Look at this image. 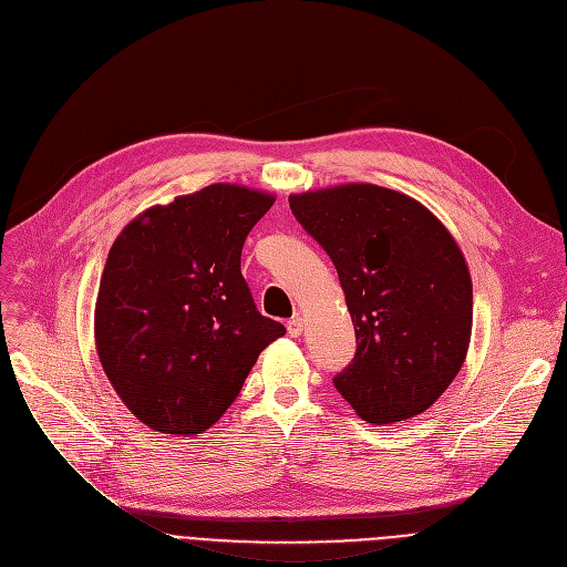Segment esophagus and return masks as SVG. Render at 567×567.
Returning a JSON list of instances; mask_svg holds the SVG:
<instances>
[{
    "instance_id": "obj_1",
    "label": "esophagus",
    "mask_w": 567,
    "mask_h": 567,
    "mask_svg": "<svg viewBox=\"0 0 567 567\" xmlns=\"http://www.w3.org/2000/svg\"><path fill=\"white\" fill-rule=\"evenodd\" d=\"M287 333L291 338H299L303 333V319L299 315H293L289 321H287Z\"/></svg>"
}]
</instances>
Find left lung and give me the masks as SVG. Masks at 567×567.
<instances>
[{
  "mask_svg": "<svg viewBox=\"0 0 567 567\" xmlns=\"http://www.w3.org/2000/svg\"><path fill=\"white\" fill-rule=\"evenodd\" d=\"M289 206L336 264L353 321L338 393L377 425L423 413L471 340L473 289L455 238L423 204L370 184L291 195Z\"/></svg>",
  "mask_w": 567,
  "mask_h": 567,
  "instance_id": "obj_1",
  "label": "left lung"
}]
</instances>
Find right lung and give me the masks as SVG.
<instances>
[{"label": "right lung", "instance_id": "1", "mask_svg": "<svg viewBox=\"0 0 567 567\" xmlns=\"http://www.w3.org/2000/svg\"><path fill=\"white\" fill-rule=\"evenodd\" d=\"M274 197L214 184L154 206L114 241L96 301V349L116 395L165 434H199L285 336L241 276V250Z\"/></svg>", "mask_w": 567, "mask_h": 567}]
</instances>
